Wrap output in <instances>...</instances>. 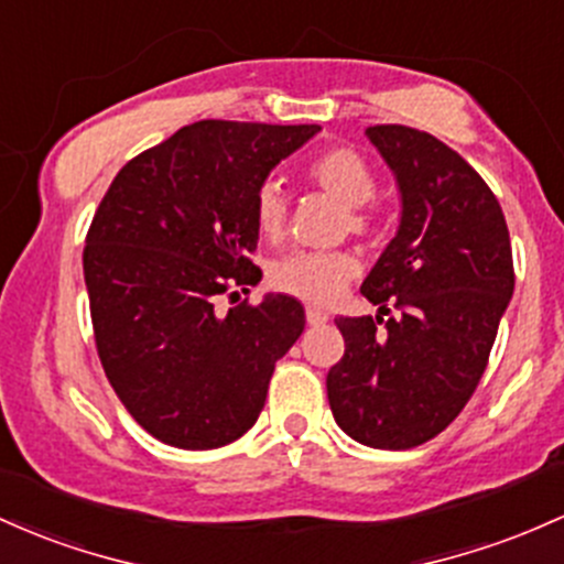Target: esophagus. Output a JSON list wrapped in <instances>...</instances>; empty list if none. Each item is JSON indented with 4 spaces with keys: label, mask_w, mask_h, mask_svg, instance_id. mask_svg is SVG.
Here are the masks:
<instances>
[{
    "label": "esophagus",
    "mask_w": 564,
    "mask_h": 564,
    "mask_svg": "<svg viewBox=\"0 0 564 564\" xmlns=\"http://www.w3.org/2000/svg\"><path fill=\"white\" fill-rule=\"evenodd\" d=\"M305 315H307V324H311V326H321V324H326V321H329V315H326L324 311H318V307H307Z\"/></svg>",
    "instance_id": "obj_1"
}]
</instances>
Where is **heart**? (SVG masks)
<instances>
[{
	"label": "heart",
	"instance_id": "obj_1",
	"mask_svg": "<svg viewBox=\"0 0 564 564\" xmlns=\"http://www.w3.org/2000/svg\"><path fill=\"white\" fill-rule=\"evenodd\" d=\"M302 178L315 189L326 192L345 206V230L358 238H372L380 230V214L372 206L377 176L361 152L350 147H326L302 163ZM251 219L264 240L283 238L289 219V203L272 178L253 192ZM358 259L348 251H294L270 268V286L275 292L296 296L313 305L337 300L356 278Z\"/></svg>",
	"mask_w": 564,
	"mask_h": 564
}]
</instances>
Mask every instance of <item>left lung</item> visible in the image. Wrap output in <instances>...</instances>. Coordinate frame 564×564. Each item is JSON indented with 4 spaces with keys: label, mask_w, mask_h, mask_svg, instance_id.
I'll return each mask as SVG.
<instances>
[{
    "label": "left lung",
    "mask_w": 564,
    "mask_h": 564,
    "mask_svg": "<svg viewBox=\"0 0 564 564\" xmlns=\"http://www.w3.org/2000/svg\"><path fill=\"white\" fill-rule=\"evenodd\" d=\"M367 135L395 173L401 225L361 286L380 315L334 318L345 356L326 393L350 438L410 449L447 429L485 375L513 294L511 238L485 178L436 135L406 126Z\"/></svg>",
    "instance_id": "8db88e82"
}]
</instances>
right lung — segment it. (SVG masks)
I'll list each match as a JSON object with an SVG mask.
<instances>
[{
	"mask_svg": "<svg viewBox=\"0 0 564 564\" xmlns=\"http://www.w3.org/2000/svg\"><path fill=\"white\" fill-rule=\"evenodd\" d=\"M318 126L200 120L122 165L93 214L83 270L96 350L135 423L178 449L243 436L278 358L305 329L286 294L243 300L262 278L251 200Z\"/></svg>",
	"mask_w": 564,
	"mask_h": 564,
	"instance_id": "obj_1",
	"label": "right lung"
}]
</instances>
